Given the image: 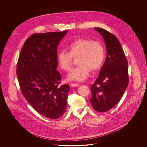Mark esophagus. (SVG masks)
<instances>
[{
  "label": "esophagus",
  "mask_w": 147,
  "mask_h": 147,
  "mask_svg": "<svg viewBox=\"0 0 147 147\" xmlns=\"http://www.w3.org/2000/svg\"><path fill=\"white\" fill-rule=\"evenodd\" d=\"M71 86L72 87H76V86H79V84H76V83H72L71 84Z\"/></svg>",
  "instance_id": "esophagus-1"
}]
</instances>
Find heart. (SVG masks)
<instances>
[{"label":"heart","mask_w":147,"mask_h":147,"mask_svg":"<svg viewBox=\"0 0 147 147\" xmlns=\"http://www.w3.org/2000/svg\"><path fill=\"white\" fill-rule=\"evenodd\" d=\"M69 52L62 49L58 54L61 68L69 71L73 64V58H78L79 64L68 74L67 79L71 81L83 82L89 76L90 69L96 71L102 65L105 58V50L98 41L79 38L68 46Z\"/></svg>","instance_id":"obj_1"}]
</instances>
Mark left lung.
Segmentation results:
<instances>
[{
    "instance_id": "1",
    "label": "left lung",
    "mask_w": 147,
    "mask_h": 147,
    "mask_svg": "<svg viewBox=\"0 0 147 147\" xmlns=\"http://www.w3.org/2000/svg\"><path fill=\"white\" fill-rule=\"evenodd\" d=\"M102 36L106 58L96 82L90 85V99L94 109L106 112L121 100L128 84V62L118 38L101 28H94Z\"/></svg>"
}]
</instances>
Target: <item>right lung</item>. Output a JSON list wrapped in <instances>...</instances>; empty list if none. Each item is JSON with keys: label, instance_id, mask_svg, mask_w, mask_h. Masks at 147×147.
<instances>
[{"label": "right lung", "instance_id": "add662e5", "mask_svg": "<svg viewBox=\"0 0 147 147\" xmlns=\"http://www.w3.org/2000/svg\"><path fill=\"white\" fill-rule=\"evenodd\" d=\"M68 32L36 33L21 49L16 74L21 93L38 113L50 119L60 118L66 110L69 85L58 86L57 49Z\"/></svg>", "mask_w": 147, "mask_h": 147}]
</instances>
